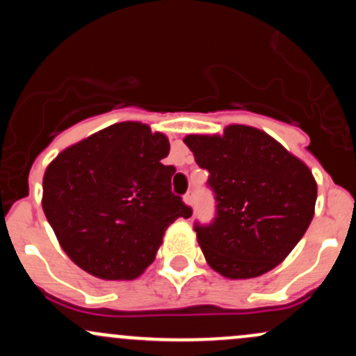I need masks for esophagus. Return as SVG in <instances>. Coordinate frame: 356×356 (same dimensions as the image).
Returning <instances> with one entry per match:
<instances>
[{
	"label": "esophagus",
	"instance_id": "34e87169",
	"mask_svg": "<svg viewBox=\"0 0 356 356\" xmlns=\"http://www.w3.org/2000/svg\"><path fill=\"white\" fill-rule=\"evenodd\" d=\"M184 202L187 206H194V193L193 191H189V193L184 196Z\"/></svg>",
	"mask_w": 356,
	"mask_h": 356
}]
</instances>
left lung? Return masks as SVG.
<instances>
[{
    "instance_id": "left-lung-1",
    "label": "left lung",
    "mask_w": 356,
    "mask_h": 356,
    "mask_svg": "<svg viewBox=\"0 0 356 356\" xmlns=\"http://www.w3.org/2000/svg\"><path fill=\"white\" fill-rule=\"evenodd\" d=\"M184 143L216 194L214 221L194 228L209 267L238 280L282 264L314 216L318 184L309 167L247 124H228L222 135H187Z\"/></svg>"
}]
</instances>
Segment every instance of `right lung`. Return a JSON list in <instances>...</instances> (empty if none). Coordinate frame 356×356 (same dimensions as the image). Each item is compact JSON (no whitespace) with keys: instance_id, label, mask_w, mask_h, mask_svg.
I'll return each mask as SVG.
<instances>
[{"instance_id":"1","label":"right lung","mask_w":356,"mask_h":356,"mask_svg":"<svg viewBox=\"0 0 356 356\" xmlns=\"http://www.w3.org/2000/svg\"><path fill=\"white\" fill-rule=\"evenodd\" d=\"M169 138L123 121L62 150L44 174L42 208L62 250L103 280H131L155 260L165 229L191 208L160 160Z\"/></svg>"}]
</instances>
